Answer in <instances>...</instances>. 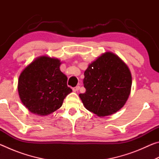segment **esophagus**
<instances>
[{"label":"esophagus","mask_w":159,"mask_h":159,"mask_svg":"<svg viewBox=\"0 0 159 159\" xmlns=\"http://www.w3.org/2000/svg\"><path fill=\"white\" fill-rule=\"evenodd\" d=\"M79 89H80V86H76V87L73 88V90L75 91V92H76V91H79Z\"/></svg>","instance_id":"obj_1"}]
</instances>
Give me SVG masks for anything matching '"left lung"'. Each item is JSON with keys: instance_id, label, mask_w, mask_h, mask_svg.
I'll return each mask as SVG.
<instances>
[{"instance_id": "obj_1", "label": "left lung", "mask_w": 159, "mask_h": 159, "mask_svg": "<svg viewBox=\"0 0 159 159\" xmlns=\"http://www.w3.org/2000/svg\"><path fill=\"white\" fill-rule=\"evenodd\" d=\"M84 107L99 117L111 115L124 106L130 95L132 76L128 66L111 52L102 54L84 72Z\"/></svg>"}]
</instances>
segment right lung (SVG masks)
<instances>
[{
  "label": "right lung",
  "instance_id": "add662e5",
  "mask_svg": "<svg viewBox=\"0 0 159 159\" xmlns=\"http://www.w3.org/2000/svg\"><path fill=\"white\" fill-rule=\"evenodd\" d=\"M60 60L41 56L29 64L18 80L21 102L34 114L46 116L60 109L72 90L60 71Z\"/></svg>",
  "mask_w": 159,
  "mask_h": 159
}]
</instances>
